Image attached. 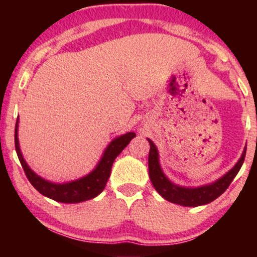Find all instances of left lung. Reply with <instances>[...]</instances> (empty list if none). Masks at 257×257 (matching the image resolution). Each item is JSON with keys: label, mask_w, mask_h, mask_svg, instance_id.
<instances>
[{"label": "left lung", "mask_w": 257, "mask_h": 257, "mask_svg": "<svg viewBox=\"0 0 257 257\" xmlns=\"http://www.w3.org/2000/svg\"><path fill=\"white\" fill-rule=\"evenodd\" d=\"M147 140L150 143L149 174L153 187L168 202L175 203V204L182 206L204 205L213 202L217 197H220L228 188V186L231 185L233 179L235 178V175L240 170L246 153L245 147L243 153H241L239 161L237 162V164L228 173H226L222 178L216 180L213 184L199 186V187H184V186H178L173 184L164 175L163 170H162L161 166H159L157 147H156L152 140H150V139H147Z\"/></svg>", "instance_id": "obj_1"}]
</instances>
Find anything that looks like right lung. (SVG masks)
<instances>
[{
	"label": "right lung",
	"instance_id": "obj_1",
	"mask_svg": "<svg viewBox=\"0 0 257 257\" xmlns=\"http://www.w3.org/2000/svg\"><path fill=\"white\" fill-rule=\"evenodd\" d=\"M18 123L19 118L17 119L16 134H14V143H16V151L19 158L20 164L26 174V178L31 182V185L43 196L48 197L53 200H57L60 203H79L84 200L95 198L98 194L104 191L106 182L111 174V168L114 159L120 152L124 150V147L131 143L133 138L137 137V134L133 132L120 135V137L113 139L108 146L106 147L99 163L96 164L95 169L91 170L88 175L83 178L75 180V181L65 182V184H54V182L47 181L46 179L37 175L31 168L28 166L23 157L22 151L19 147V139H18Z\"/></svg>",
	"mask_w": 257,
	"mask_h": 257
}]
</instances>
